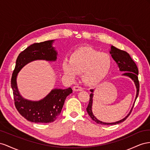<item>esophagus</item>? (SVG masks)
I'll list each match as a JSON object with an SVG mask.
<instances>
[{"label": "esophagus", "mask_w": 150, "mask_h": 150, "mask_svg": "<svg viewBox=\"0 0 150 150\" xmlns=\"http://www.w3.org/2000/svg\"><path fill=\"white\" fill-rule=\"evenodd\" d=\"M73 90H74V91H76V92L82 91H83V88L81 86H79V85H75V86L73 87Z\"/></svg>", "instance_id": "1"}]
</instances>
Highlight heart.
<instances>
[{"mask_svg":"<svg viewBox=\"0 0 150 150\" xmlns=\"http://www.w3.org/2000/svg\"><path fill=\"white\" fill-rule=\"evenodd\" d=\"M113 63L112 56L91 47H81L75 50L71 59H65L62 67L65 74L74 78L83 73L84 82L96 85L108 75Z\"/></svg>","mask_w":150,"mask_h":150,"instance_id":"heart-1","label":"heart"}]
</instances>
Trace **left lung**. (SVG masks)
I'll return each instance as SVG.
<instances>
[{"label":"left lung","mask_w":150,"mask_h":150,"mask_svg":"<svg viewBox=\"0 0 150 150\" xmlns=\"http://www.w3.org/2000/svg\"><path fill=\"white\" fill-rule=\"evenodd\" d=\"M110 54H112V57L115 60V62L117 63L118 65V67L119 68V70L120 71H126L125 74H122V75H125L127 76H129V78H131L132 80L134 81V82L135 83V85L136 87V99L135 100H136L137 97L138 96L139 94V80H138V68L136 66V64L134 63V62L132 60V59L129 56V54H128L126 51H123L121 50H119L115 47L112 46H111V50L110 51ZM91 92H92L91 94H90V99H89V102L88 106L87 108V111L88 114V115L91 116V117L92 119V120L95 121L98 124H100V125H117V124L121 123L123 121H125L126 119L127 118V117L131 114L132 110L133 109V106L129 112V113L128 114V115L126 117L122 119V120H120L117 122H112V123H107V122H102L94 116V115L92 113V99H93V90L91 89Z\"/></svg>","instance_id":"obj_1"}]
</instances>
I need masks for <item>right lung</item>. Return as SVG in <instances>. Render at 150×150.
<instances>
[{"label": "right lung", "instance_id": "obj_1", "mask_svg": "<svg viewBox=\"0 0 150 150\" xmlns=\"http://www.w3.org/2000/svg\"><path fill=\"white\" fill-rule=\"evenodd\" d=\"M53 40L36 42L21 52L16 59V67L11 78L14 104L19 114L28 121L35 123H49L57 119L60 114L67 97L72 89H54L42 100L34 102L21 97L17 87L18 73L25 65L36 59L55 61L57 53L52 47Z\"/></svg>", "mask_w": 150, "mask_h": 150}]
</instances>
